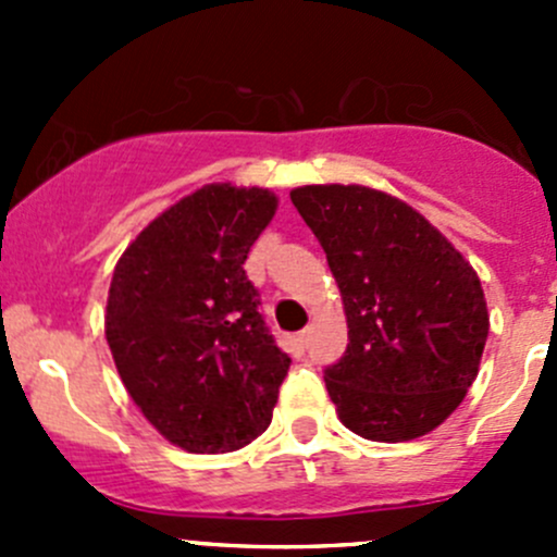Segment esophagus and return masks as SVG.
<instances>
[{
	"mask_svg": "<svg viewBox=\"0 0 557 557\" xmlns=\"http://www.w3.org/2000/svg\"><path fill=\"white\" fill-rule=\"evenodd\" d=\"M307 342H310V331H299V334H296V336H290L288 350L294 352L296 358H301L307 352Z\"/></svg>",
	"mask_w": 557,
	"mask_h": 557,
	"instance_id": "obj_1",
	"label": "esophagus"
}]
</instances>
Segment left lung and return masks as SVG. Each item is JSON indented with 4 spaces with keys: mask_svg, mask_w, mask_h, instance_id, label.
Here are the masks:
<instances>
[{
    "mask_svg": "<svg viewBox=\"0 0 557 557\" xmlns=\"http://www.w3.org/2000/svg\"><path fill=\"white\" fill-rule=\"evenodd\" d=\"M290 201L329 258L347 350L325 369L336 414L372 442L445 423L476 380L485 294L471 263L396 196L367 185H301Z\"/></svg>",
    "mask_w": 557,
    "mask_h": 557,
    "instance_id": "obj_1",
    "label": "left lung"
}]
</instances>
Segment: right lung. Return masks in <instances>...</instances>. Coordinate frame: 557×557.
I'll list each match as a JSON object with an SVG mask.
<instances>
[{"instance_id":"right-lung-1","label":"right lung","mask_w":557,"mask_h":557,"mask_svg":"<svg viewBox=\"0 0 557 557\" xmlns=\"http://www.w3.org/2000/svg\"><path fill=\"white\" fill-rule=\"evenodd\" d=\"M274 210L272 190L210 183L150 221L112 272L104 336L117 374L188 453L239 450L272 423L290 358L245 261Z\"/></svg>"}]
</instances>
